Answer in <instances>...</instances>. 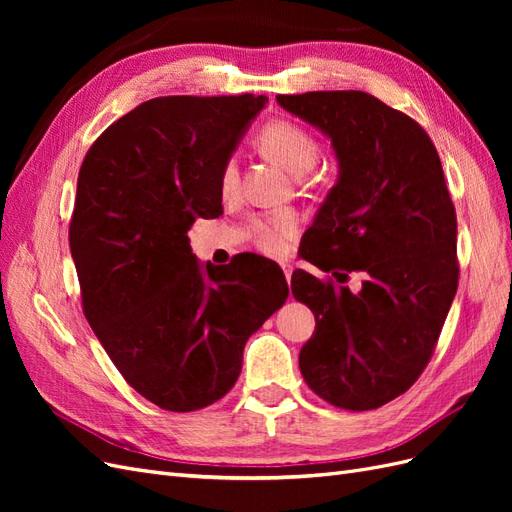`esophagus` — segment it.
Segmentation results:
<instances>
[{"instance_id": "1", "label": "esophagus", "mask_w": 512, "mask_h": 512, "mask_svg": "<svg viewBox=\"0 0 512 512\" xmlns=\"http://www.w3.org/2000/svg\"><path fill=\"white\" fill-rule=\"evenodd\" d=\"M282 269H284V275H286V280L290 282V277H292V265H288V262H282Z\"/></svg>"}]
</instances>
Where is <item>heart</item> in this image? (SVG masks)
<instances>
[{
    "mask_svg": "<svg viewBox=\"0 0 512 512\" xmlns=\"http://www.w3.org/2000/svg\"><path fill=\"white\" fill-rule=\"evenodd\" d=\"M258 147L273 162L286 168L292 175H305L312 170L320 158V145L316 138L301 126L286 119L269 121L258 134ZM220 185L224 192H230L237 185V162L228 160L222 168ZM297 230V218L282 211L271 215L265 222H256L258 245L269 254H280L284 241Z\"/></svg>",
    "mask_w": 512,
    "mask_h": 512,
    "instance_id": "b5f03b06",
    "label": "heart"
}]
</instances>
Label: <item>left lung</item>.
<instances>
[{
	"label": "left lung",
	"mask_w": 512,
	"mask_h": 512,
	"mask_svg": "<svg viewBox=\"0 0 512 512\" xmlns=\"http://www.w3.org/2000/svg\"><path fill=\"white\" fill-rule=\"evenodd\" d=\"M277 104L327 136L337 160L303 258L342 286L303 269L290 282L316 316L301 374L337 408L374 410L421 376L457 292V215L438 151L414 119L365 91ZM352 270L364 273L354 293L343 286Z\"/></svg>",
	"instance_id": "1"
}]
</instances>
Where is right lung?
Listing matches in <instances>:
<instances>
[{"mask_svg":"<svg viewBox=\"0 0 512 512\" xmlns=\"http://www.w3.org/2000/svg\"><path fill=\"white\" fill-rule=\"evenodd\" d=\"M267 96H166L91 145L70 222L83 309L134 391L170 412L215 404L243 348L288 297L262 256L200 262L188 230L222 215L220 175Z\"/></svg>","mask_w":512,"mask_h":512,"instance_id":"1","label":"right lung"}]
</instances>
